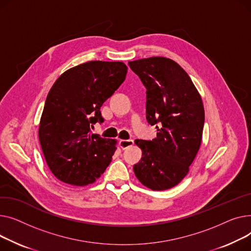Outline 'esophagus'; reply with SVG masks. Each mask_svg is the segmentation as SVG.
Here are the masks:
<instances>
[{
	"label": "esophagus",
	"mask_w": 251,
	"mask_h": 251,
	"mask_svg": "<svg viewBox=\"0 0 251 251\" xmlns=\"http://www.w3.org/2000/svg\"><path fill=\"white\" fill-rule=\"evenodd\" d=\"M132 145H134V141L132 140H121L120 141V146L122 149H126L129 146H132Z\"/></svg>",
	"instance_id": "1"
}]
</instances>
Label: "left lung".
Wrapping results in <instances>:
<instances>
[{
  "label": "left lung",
  "mask_w": 251,
  "mask_h": 251,
  "mask_svg": "<svg viewBox=\"0 0 251 251\" xmlns=\"http://www.w3.org/2000/svg\"><path fill=\"white\" fill-rule=\"evenodd\" d=\"M128 65L147 88V121L161 126H156L159 132L153 141H135L143 155L134 172L146 187L169 189L185 177L200 150L202 100L187 73L168 57L141 58Z\"/></svg>",
  "instance_id": "obj_1"
}]
</instances>
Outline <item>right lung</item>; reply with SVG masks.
Segmentation results:
<instances>
[{
    "label": "right lung",
    "instance_id": "1",
    "mask_svg": "<svg viewBox=\"0 0 251 251\" xmlns=\"http://www.w3.org/2000/svg\"><path fill=\"white\" fill-rule=\"evenodd\" d=\"M126 73L123 62L90 61L64 72L50 88L38 137L47 164L58 180L86 186L109 165L117 141L92 134L90 126L103 122L100 107Z\"/></svg>",
    "mask_w": 251,
    "mask_h": 251
}]
</instances>
